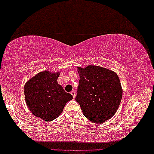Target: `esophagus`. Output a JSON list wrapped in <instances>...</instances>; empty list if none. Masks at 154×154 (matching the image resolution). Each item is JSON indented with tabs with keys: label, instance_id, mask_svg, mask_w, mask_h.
<instances>
[{
	"label": "esophagus",
	"instance_id": "1",
	"mask_svg": "<svg viewBox=\"0 0 154 154\" xmlns=\"http://www.w3.org/2000/svg\"><path fill=\"white\" fill-rule=\"evenodd\" d=\"M71 94L73 96V98L75 97V92L74 91H71Z\"/></svg>",
	"mask_w": 154,
	"mask_h": 154
}]
</instances>
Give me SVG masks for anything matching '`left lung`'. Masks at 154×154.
<instances>
[{"instance_id": "8db88e82", "label": "left lung", "mask_w": 154, "mask_h": 154, "mask_svg": "<svg viewBox=\"0 0 154 154\" xmlns=\"http://www.w3.org/2000/svg\"><path fill=\"white\" fill-rule=\"evenodd\" d=\"M80 75L75 101L85 116L100 124L111 119L119 108L122 88L117 74L97 66L78 68Z\"/></svg>"}]
</instances>
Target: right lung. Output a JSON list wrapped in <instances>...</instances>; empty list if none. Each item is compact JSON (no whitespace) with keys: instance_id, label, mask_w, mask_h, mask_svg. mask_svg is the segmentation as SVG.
<instances>
[{"instance_id":"add662e5","label":"right lung","mask_w":154,"mask_h":154,"mask_svg":"<svg viewBox=\"0 0 154 154\" xmlns=\"http://www.w3.org/2000/svg\"><path fill=\"white\" fill-rule=\"evenodd\" d=\"M58 73L42 71L26 82L24 95L26 105L35 116L51 121L62 112L69 101L72 100L71 94L67 93L57 83Z\"/></svg>"}]
</instances>
